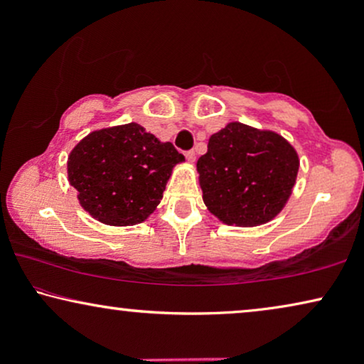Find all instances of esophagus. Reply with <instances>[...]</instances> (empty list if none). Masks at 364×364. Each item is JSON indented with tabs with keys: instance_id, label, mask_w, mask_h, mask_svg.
Segmentation results:
<instances>
[{
	"instance_id": "1",
	"label": "esophagus",
	"mask_w": 364,
	"mask_h": 364,
	"mask_svg": "<svg viewBox=\"0 0 364 364\" xmlns=\"http://www.w3.org/2000/svg\"><path fill=\"white\" fill-rule=\"evenodd\" d=\"M186 159H187L188 162H193V161H196V152H193V151H187V152H186Z\"/></svg>"
}]
</instances>
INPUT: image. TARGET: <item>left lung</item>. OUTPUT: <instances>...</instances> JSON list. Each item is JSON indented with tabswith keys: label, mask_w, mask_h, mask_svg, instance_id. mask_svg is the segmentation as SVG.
Returning <instances> with one entry per match:
<instances>
[{
	"label": "left lung",
	"mask_w": 364,
	"mask_h": 364,
	"mask_svg": "<svg viewBox=\"0 0 364 364\" xmlns=\"http://www.w3.org/2000/svg\"><path fill=\"white\" fill-rule=\"evenodd\" d=\"M197 161L203 202L228 225L253 227L278 215L290 197L298 156L282 136L230 122Z\"/></svg>",
	"instance_id": "8db88e82"
}]
</instances>
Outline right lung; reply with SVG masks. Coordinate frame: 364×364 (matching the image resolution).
<instances>
[{
	"mask_svg": "<svg viewBox=\"0 0 364 364\" xmlns=\"http://www.w3.org/2000/svg\"><path fill=\"white\" fill-rule=\"evenodd\" d=\"M183 159L171 142L132 122L84 137L69 156L68 177L79 203L99 222L136 225L162 200L173 166Z\"/></svg>",
	"mask_w": 364,
	"mask_h": 364,
	"instance_id": "obj_1",
	"label": "right lung"
}]
</instances>
